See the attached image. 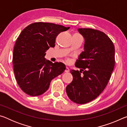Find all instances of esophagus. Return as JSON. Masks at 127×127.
<instances>
[{"label":"esophagus","instance_id":"esophagus-1","mask_svg":"<svg viewBox=\"0 0 127 127\" xmlns=\"http://www.w3.org/2000/svg\"><path fill=\"white\" fill-rule=\"evenodd\" d=\"M69 72V69L68 66H66L65 69V72Z\"/></svg>","mask_w":127,"mask_h":127}]
</instances>
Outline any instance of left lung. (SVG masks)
Returning a JSON list of instances; mask_svg holds the SVG:
<instances>
[{"label":"left lung","mask_w":127,"mask_h":127,"mask_svg":"<svg viewBox=\"0 0 127 127\" xmlns=\"http://www.w3.org/2000/svg\"><path fill=\"white\" fill-rule=\"evenodd\" d=\"M78 30L85 38L84 51L75 64L81 69L70 70L73 81L66 86V92L73 102L84 104L95 99L106 87L115 65V47L99 30Z\"/></svg>","instance_id":"left-lung-1"}]
</instances>
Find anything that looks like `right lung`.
<instances>
[{"mask_svg":"<svg viewBox=\"0 0 127 127\" xmlns=\"http://www.w3.org/2000/svg\"><path fill=\"white\" fill-rule=\"evenodd\" d=\"M52 23L36 22L23 30L14 45L13 57L16 81L29 95H41L48 90L51 81L62 74L65 65L45 58L46 51L55 46L58 34L69 29Z\"/></svg>","mask_w":127,"mask_h":127,"instance_id":"obj_1","label":"right lung"}]
</instances>
